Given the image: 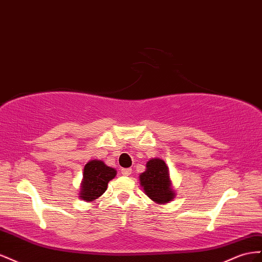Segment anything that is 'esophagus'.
Wrapping results in <instances>:
<instances>
[{"mask_svg":"<svg viewBox=\"0 0 262 262\" xmlns=\"http://www.w3.org/2000/svg\"><path fill=\"white\" fill-rule=\"evenodd\" d=\"M122 174L125 176V177H128L132 174V169H128V168H124L122 169Z\"/></svg>","mask_w":262,"mask_h":262,"instance_id":"34e87169","label":"esophagus"}]
</instances>
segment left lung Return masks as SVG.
I'll return each instance as SVG.
<instances>
[{
  "label": "left lung",
  "mask_w": 262,
  "mask_h": 262,
  "mask_svg": "<svg viewBox=\"0 0 262 262\" xmlns=\"http://www.w3.org/2000/svg\"><path fill=\"white\" fill-rule=\"evenodd\" d=\"M139 183L146 195L157 204L169 203L177 195L171 183L169 168L160 158H152L146 163V171L140 173Z\"/></svg>",
  "instance_id": "obj_1"
}]
</instances>
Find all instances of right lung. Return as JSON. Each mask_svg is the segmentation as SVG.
Listing matches in <instances>:
<instances>
[{"mask_svg": "<svg viewBox=\"0 0 262 262\" xmlns=\"http://www.w3.org/2000/svg\"><path fill=\"white\" fill-rule=\"evenodd\" d=\"M117 171L102 160H90L83 170L79 198L85 202H94L106 191L108 182L114 179Z\"/></svg>", "mask_w": 262, "mask_h": 262, "instance_id": "obj_1", "label": "right lung"}]
</instances>
